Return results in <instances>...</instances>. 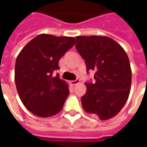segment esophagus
I'll return each mask as SVG.
<instances>
[{
    "label": "esophagus",
    "instance_id": "34e87169",
    "mask_svg": "<svg viewBox=\"0 0 147 147\" xmlns=\"http://www.w3.org/2000/svg\"><path fill=\"white\" fill-rule=\"evenodd\" d=\"M78 83H80V80H72V81H71V85H73V86L76 85V84H78Z\"/></svg>",
    "mask_w": 147,
    "mask_h": 147
}]
</instances>
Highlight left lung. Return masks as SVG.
<instances>
[{"label": "left lung", "instance_id": "obj_1", "mask_svg": "<svg viewBox=\"0 0 147 147\" xmlns=\"http://www.w3.org/2000/svg\"><path fill=\"white\" fill-rule=\"evenodd\" d=\"M76 49L86 70L95 71L94 83H86L81 98L87 113L105 120L115 117L125 105L131 84V69L126 52L106 36H77Z\"/></svg>", "mask_w": 147, "mask_h": 147}]
</instances>
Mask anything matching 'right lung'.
Instances as JSON below:
<instances>
[{
    "label": "right lung",
    "mask_w": 147,
    "mask_h": 147,
    "mask_svg": "<svg viewBox=\"0 0 147 147\" xmlns=\"http://www.w3.org/2000/svg\"><path fill=\"white\" fill-rule=\"evenodd\" d=\"M76 43L73 37L41 34L24 46L15 65V82L24 106L34 115L57 114L69 94L68 85L59 75V61Z\"/></svg>",
    "instance_id": "add662e5"
}]
</instances>
